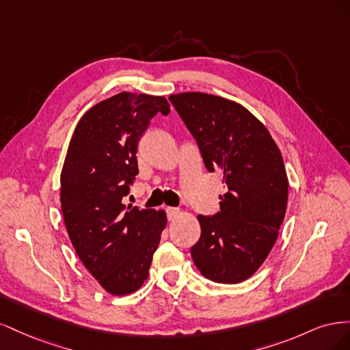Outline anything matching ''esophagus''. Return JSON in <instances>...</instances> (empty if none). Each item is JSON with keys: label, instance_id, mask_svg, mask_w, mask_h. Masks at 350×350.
Here are the masks:
<instances>
[{"label": "esophagus", "instance_id": "obj_1", "mask_svg": "<svg viewBox=\"0 0 350 350\" xmlns=\"http://www.w3.org/2000/svg\"><path fill=\"white\" fill-rule=\"evenodd\" d=\"M166 215H167V220H175L179 215H181V210L176 207H166Z\"/></svg>", "mask_w": 350, "mask_h": 350}]
</instances>
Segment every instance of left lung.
Listing matches in <instances>:
<instances>
[{
  "instance_id": "left-lung-1",
  "label": "left lung",
  "mask_w": 350,
  "mask_h": 350,
  "mask_svg": "<svg viewBox=\"0 0 350 350\" xmlns=\"http://www.w3.org/2000/svg\"><path fill=\"white\" fill-rule=\"evenodd\" d=\"M197 142L208 172L220 167L228 191L213 216L198 215L191 257L204 278L241 283L264 262L288 206V176L279 147L239 103L189 92L169 98Z\"/></svg>"
}]
</instances>
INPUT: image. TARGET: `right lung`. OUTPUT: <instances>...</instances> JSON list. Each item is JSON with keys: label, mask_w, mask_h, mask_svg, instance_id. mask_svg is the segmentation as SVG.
Returning a JSON list of instances; mask_svg holds the SVG:
<instances>
[{"label": "right lung", "mask_w": 350, "mask_h": 350, "mask_svg": "<svg viewBox=\"0 0 350 350\" xmlns=\"http://www.w3.org/2000/svg\"><path fill=\"white\" fill-rule=\"evenodd\" d=\"M165 98L122 92L94 105L79 121L61 172V210L79 258L112 295L133 293L149 276L166 226L165 211L125 206L137 147Z\"/></svg>", "instance_id": "obj_1"}]
</instances>
